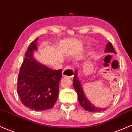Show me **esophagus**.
I'll return each instance as SVG.
<instances>
[{
  "instance_id": "obj_1",
  "label": "esophagus",
  "mask_w": 132,
  "mask_h": 132,
  "mask_svg": "<svg viewBox=\"0 0 132 132\" xmlns=\"http://www.w3.org/2000/svg\"><path fill=\"white\" fill-rule=\"evenodd\" d=\"M74 70L72 69L71 66H66L63 69V72H62V76H67L69 77H72L74 76Z\"/></svg>"
}]
</instances>
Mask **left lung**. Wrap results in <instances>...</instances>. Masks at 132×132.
<instances>
[{
	"label": "left lung",
	"mask_w": 132,
	"mask_h": 132,
	"mask_svg": "<svg viewBox=\"0 0 132 132\" xmlns=\"http://www.w3.org/2000/svg\"><path fill=\"white\" fill-rule=\"evenodd\" d=\"M105 52L107 53H116L115 49L114 48L111 42H108V44L106 45V48L105 49ZM73 86L74 87V89L77 92L78 95V100L80 103V106L84 109L92 112H101L106 108H98L93 105L91 102L88 100V98L86 97L84 90L82 89V87L79 79H77V70L75 71V75H74V79H73Z\"/></svg>",
	"instance_id": "8db88e82"
}]
</instances>
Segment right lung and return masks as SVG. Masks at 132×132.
Segmentation results:
<instances>
[{
	"label": "right lung",
	"mask_w": 132,
	"mask_h": 132,
	"mask_svg": "<svg viewBox=\"0 0 132 132\" xmlns=\"http://www.w3.org/2000/svg\"><path fill=\"white\" fill-rule=\"evenodd\" d=\"M28 48L18 76L17 92L21 103L35 111L51 109L56 102L62 69L54 71L37 62L33 56L37 41Z\"/></svg>",
	"instance_id": "right-lung-1"
}]
</instances>
